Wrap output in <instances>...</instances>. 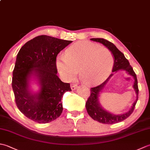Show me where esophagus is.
<instances>
[{"instance_id":"esophagus-1","label":"esophagus","mask_w":150,"mask_h":150,"mask_svg":"<svg viewBox=\"0 0 150 150\" xmlns=\"http://www.w3.org/2000/svg\"><path fill=\"white\" fill-rule=\"evenodd\" d=\"M78 87V86L77 84H71V88L72 90H75L77 89V88Z\"/></svg>"}]
</instances>
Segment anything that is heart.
<instances>
[{
	"label": "heart",
	"instance_id": "heart-1",
	"mask_svg": "<svg viewBox=\"0 0 150 150\" xmlns=\"http://www.w3.org/2000/svg\"><path fill=\"white\" fill-rule=\"evenodd\" d=\"M113 62L110 50L89 42L73 44L56 59L57 68L64 80H73L79 69L82 80L89 85L97 84L106 78Z\"/></svg>",
	"mask_w": 150,
	"mask_h": 150
}]
</instances>
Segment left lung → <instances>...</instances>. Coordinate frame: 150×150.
<instances>
[{
  "mask_svg": "<svg viewBox=\"0 0 150 150\" xmlns=\"http://www.w3.org/2000/svg\"><path fill=\"white\" fill-rule=\"evenodd\" d=\"M91 40L95 41V42H100L104 44V45L105 46H106L111 51V53H113L115 58L114 64L112 69L113 72L117 71L119 69H124L126 70L130 75L133 76V78L135 79L133 88H134L136 91L137 98L135 103H133L131 110L128 111V112L124 114L113 115L103 110L99 105V104H98V95H99L100 90L103 89V88H104V85L106 84L108 79L113 75V73H111L110 75V77L106 79V81H104L103 83L97 86L90 88V95L88 98L86 103V108L87 112L92 119L98 121V122H99L100 123L106 124H113L122 122V121L125 120L126 119H127V118L131 115L133 110L135 109L137 102L138 100L139 88L137 75L135 71H133L132 66L129 64L128 60L126 59L125 57H124V54L121 52H120L112 42H110V41L107 40L106 39H101V38H96V39L93 38V39H91Z\"/></svg>",
  "mask_w": 150,
  "mask_h": 150,
  "instance_id": "obj_1",
  "label": "left lung"
}]
</instances>
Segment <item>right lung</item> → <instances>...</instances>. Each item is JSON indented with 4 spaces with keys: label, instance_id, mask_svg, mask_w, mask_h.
I'll list each match as a JSON object with an SVG mask.
<instances>
[{
    "label": "right lung",
    "instance_id": "right-lung-1",
    "mask_svg": "<svg viewBox=\"0 0 150 150\" xmlns=\"http://www.w3.org/2000/svg\"><path fill=\"white\" fill-rule=\"evenodd\" d=\"M71 42L40 35L28 41L19 50L13 71L12 88L18 110L34 122H50L62 112L63 95L71 89L69 83L62 82L57 75L56 59ZM33 72L41 84V91L37 96L27 90L28 78Z\"/></svg>",
    "mask_w": 150,
    "mask_h": 150
}]
</instances>
